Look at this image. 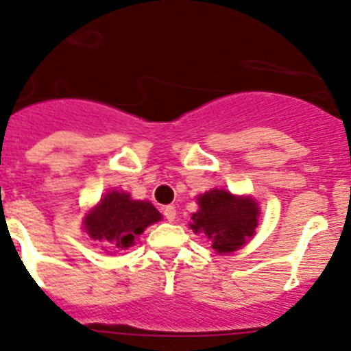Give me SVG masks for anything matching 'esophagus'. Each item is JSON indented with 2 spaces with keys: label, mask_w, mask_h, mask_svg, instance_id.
I'll return each mask as SVG.
<instances>
[{
  "label": "esophagus",
  "mask_w": 351,
  "mask_h": 351,
  "mask_svg": "<svg viewBox=\"0 0 351 351\" xmlns=\"http://www.w3.org/2000/svg\"><path fill=\"white\" fill-rule=\"evenodd\" d=\"M162 215H165L166 221L173 222L176 219V208L173 205H166V207H162Z\"/></svg>",
  "instance_id": "esophagus-1"
}]
</instances>
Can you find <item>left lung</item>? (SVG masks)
I'll return each mask as SVG.
<instances>
[{"mask_svg": "<svg viewBox=\"0 0 351 351\" xmlns=\"http://www.w3.org/2000/svg\"><path fill=\"white\" fill-rule=\"evenodd\" d=\"M198 207L190 228L205 232L217 253L239 250L254 234L260 208L253 198L214 189L198 197Z\"/></svg>", "mask_w": 351, "mask_h": 351, "instance_id": "left-lung-1", "label": "left lung"}]
</instances>
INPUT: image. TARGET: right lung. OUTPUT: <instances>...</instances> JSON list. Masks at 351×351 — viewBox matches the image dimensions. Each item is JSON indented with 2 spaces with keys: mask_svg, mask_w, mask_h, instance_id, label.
I'll use <instances>...</instances> for the list:
<instances>
[{
  "mask_svg": "<svg viewBox=\"0 0 351 351\" xmlns=\"http://www.w3.org/2000/svg\"><path fill=\"white\" fill-rule=\"evenodd\" d=\"M161 219L151 202L132 200L129 193L110 192L86 215L84 229L95 241L110 243L117 250H127L147 226Z\"/></svg>",
  "mask_w": 351,
  "mask_h": 351,
  "instance_id": "add662e5",
  "label": "right lung"
}]
</instances>
